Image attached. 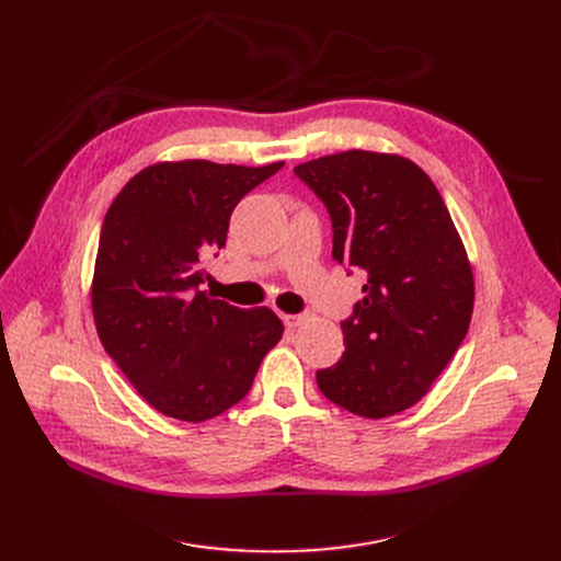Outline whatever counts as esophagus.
Masks as SVG:
<instances>
[{"mask_svg":"<svg viewBox=\"0 0 561 561\" xmlns=\"http://www.w3.org/2000/svg\"><path fill=\"white\" fill-rule=\"evenodd\" d=\"M309 320V313H296V316H284V325L288 330H296L300 325H305V322Z\"/></svg>","mask_w":561,"mask_h":561,"instance_id":"34e87169","label":"esophagus"}]
</instances>
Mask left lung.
I'll return each instance as SVG.
<instances>
[{"mask_svg": "<svg viewBox=\"0 0 561 561\" xmlns=\"http://www.w3.org/2000/svg\"><path fill=\"white\" fill-rule=\"evenodd\" d=\"M296 174L328 206L334 259L368 275L318 389L362 419L396 416L430 393L468 332L476 279L461 236L434 182L400 154L347 150Z\"/></svg>", "mask_w": 561, "mask_h": 561, "instance_id": "obj_1", "label": "left lung"}]
</instances>
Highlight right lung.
I'll return each instance as SVG.
<instances>
[{
  "label": "right lung",
  "mask_w": 561,
  "mask_h": 561,
  "mask_svg": "<svg viewBox=\"0 0 561 561\" xmlns=\"http://www.w3.org/2000/svg\"><path fill=\"white\" fill-rule=\"evenodd\" d=\"M282 165L161 161L108 206L91 284L98 336L163 416H220L248 396L284 334L273 309H239L199 290L202 261L225 248L233 206Z\"/></svg>",
  "instance_id": "1"
}]
</instances>
